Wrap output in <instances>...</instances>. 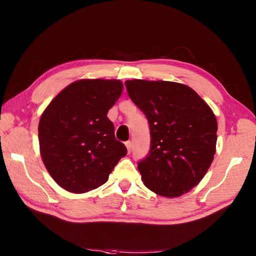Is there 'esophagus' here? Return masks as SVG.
<instances>
[{"instance_id":"34e87169","label":"esophagus","mask_w":256,"mask_h":256,"mask_svg":"<svg viewBox=\"0 0 256 256\" xmlns=\"http://www.w3.org/2000/svg\"><path fill=\"white\" fill-rule=\"evenodd\" d=\"M126 148H128V154H130L132 148V142H130V141L126 142Z\"/></svg>"}]
</instances>
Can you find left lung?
I'll return each instance as SVG.
<instances>
[{"instance_id":"left-lung-1","label":"left lung","mask_w":256,"mask_h":256,"mask_svg":"<svg viewBox=\"0 0 256 256\" xmlns=\"http://www.w3.org/2000/svg\"><path fill=\"white\" fill-rule=\"evenodd\" d=\"M126 86L150 126V150L137 163L144 184L165 197L189 192L216 152L218 126L210 108L182 84L132 80Z\"/></svg>"}]
</instances>
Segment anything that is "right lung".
Returning a JSON list of instances; mask_svg holds the SVG:
<instances>
[{
  "label": "right lung",
  "instance_id": "obj_1",
  "mask_svg": "<svg viewBox=\"0 0 256 256\" xmlns=\"http://www.w3.org/2000/svg\"><path fill=\"white\" fill-rule=\"evenodd\" d=\"M122 88L118 80H76L42 115L40 154L50 176L66 191L78 194L96 189L128 154L106 116Z\"/></svg>",
  "mask_w": 256,
  "mask_h": 256
}]
</instances>
